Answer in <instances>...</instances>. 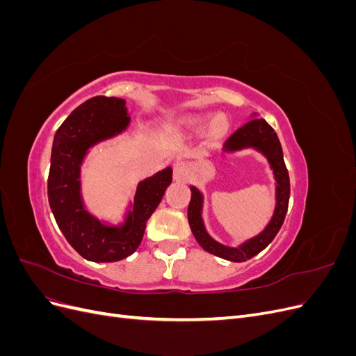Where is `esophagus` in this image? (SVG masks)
<instances>
[{
	"instance_id": "34e87169",
	"label": "esophagus",
	"mask_w": 356,
	"mask_h": 356,
	"mask_svg": "<svg viewBox=\"0 0 356 356\" xmlns=\"http://www.w3.org/2000/svg\"><path fill=\"white\" fill-rule=\"evenodd\" d=\"M188 174H190V169L187 163H184V161H177L174 165V178L177 181H186L188 178Z\"/></svg>"
}]
</instances>
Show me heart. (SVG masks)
Listing matches in <instances>:
<instances>
[{
  "mask_svg": "<svg viewBox=\"0 0 356 356\" xmlns=\"http://www.w3.org/2000/svg\"><path fill=\"white\" fill-rule=\"evenodd\" d=\"M191 122L196 123V124H207V123L212 122V123H215V127L220 129V131H222V129L225 127V123L222 120H220V117L212 115V114H207V115H202V117H193Z\"/></svg>",
  "mask_w": 356,
  "mask_h": 356,
  "instance_id": "b5f03b06",
  "label": "heart"
}]
</instances>
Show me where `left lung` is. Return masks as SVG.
Returning a JSON list of instances; mask_svg holds the SVG:
<instances>
[{
	"instance_id": "8db88e82",
	"label": "left lung",
	"mask_w": 356,
	"mask_h": 356,
	"mask_svg": "<svg viewBox=\"0 0 356 356\" xmlns=\"http://www.w3.org/2000/svg\"><path fill=\"white\" fill-rule=\"evenodd\" d=\"M250 147L258 149V152L267 157L276 179V207L273 217L270 222L267 224V227L260 234H257L255 238L246 241L238 248H230L213 241L208 234L207 229H204L202 220V193L196 187H190L191 199L188 203L187 215L190 229L193 234H195L196 241L207 252L234 263L250 260V258H252L258 252H261L264 248L275 239V236L284 224L289 200V177L284 161L282 147L281 143H279L276 132L273 131V127L268 124L264 118H252L251 122L245 123L233 135L229 136L227 141L224 143L222 149L225 153H232Z\"/></svg>"
}]
</instances>
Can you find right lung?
I'll return each mask as SVG.
<instances>
[{
    "label": "right lung",
    "mask_w": 356,
    "mask_h": 356,
    "mask_svg": "<svg viewBox=\"0 0 356 356\" xmlns=\"http://www.w3.org/2000/svg\"><path fill=\"white\" fill-rule=\"evenodd\" d=\"M129 122L124 99L95 96L67 117L53 139L47 179L50 209L68 243L89 261L113 263L134 254L172 182L170 168L139 182L134 208L122 225H106L84 209L80 193L84 156L95 144L122 134Z\"/></svg>",
    "instance_id": "right-lung-1"
}]
</instances>
